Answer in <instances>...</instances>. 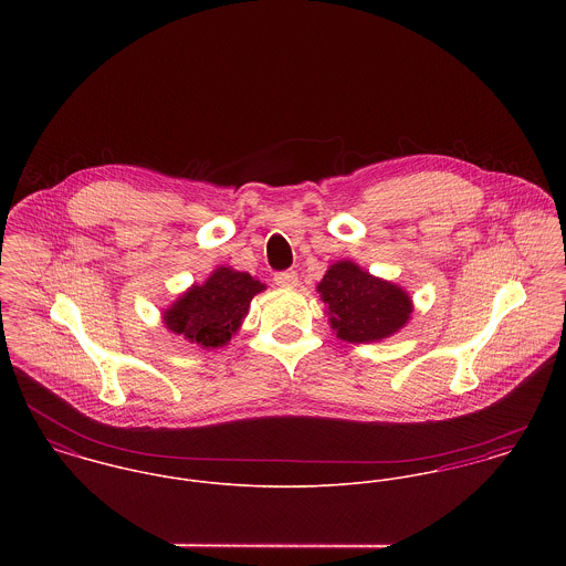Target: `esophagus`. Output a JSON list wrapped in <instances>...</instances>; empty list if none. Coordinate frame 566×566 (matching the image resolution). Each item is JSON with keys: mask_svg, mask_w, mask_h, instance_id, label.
Listing matches in <instances>:
<instances>
[{"mask_svg": "<svg viewBox=\"0 0 566 566\" xmlns=\"http://www.w3.org/2000/svg\"><path fill=\"white\" fill-rule=\"evenodd\" d=\"M274 283L279 287H296L298 285V274L294 270H287V272H279L274 274Z\"/></svg>", "mask_w": 566, "mask_h": 566, "instance_id": "obj_1", "label": "esophagus"}]
</instances>
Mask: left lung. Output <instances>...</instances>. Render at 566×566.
I'll use <instances>...</instances> for the list:
<instances>
[{"instance_id":"8db88e82","label":"left lung","mask_w":566,"mask_h":566,"mask_svg":"<svg viewBox=\"0 0 566 566\" xmlns=\"http://www.w3.org/2000/svg\"><path fill=\"white\" fill-rule=\"evenodd\" d=\"M335 335L350 344L381 342L409 323L413 303L401 285L379 279L350 259L335 261L316 285Z\"/></svg>"}]
</instances>
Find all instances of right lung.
<instances>
[{
    "instance_id": "obj_1",
    "label": "right lung",
    "mask_w": 566,
    "mask_h": 566,
    "mask_svg": "<svg viewBox=\"0 0 566 566\" xmlns=\"http://www.w3.org/2000/svg\"><path fill=\"white\" fill-rule=\"evenodd\" d=\"M263 290L265 283L248 272L218 265L207 281L193 283L163 310V324L198 348H222L240 331L250 301Z\"/></svg>"
}]
</instances>
